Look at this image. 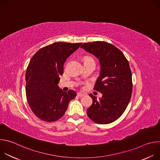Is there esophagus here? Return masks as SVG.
<instances>
[{
	"mask_svg": "<svg viewBox=\"0 0 160 160\" xmlns=\"http://www.w3.org/2000/svg\"><path fill=\"white\" fill-rule=\"evenodd\" d=\"M77 96H78V97L81 98V97L84 96H85V94H83V93H81V92H78V93H77Z\"/></svg>",
	"mask_w": 160,
	"mask_h": 160,
	"instance_id": "obj_1",
	"label": "esophagus"
}]
</instances>
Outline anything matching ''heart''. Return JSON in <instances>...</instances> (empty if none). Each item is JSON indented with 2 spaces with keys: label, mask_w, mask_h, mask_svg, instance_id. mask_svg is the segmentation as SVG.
I'll list each match as a JSON object with an SVG mask.
<instances>
[{
  "label": "heart",
  "mask_w": 160,
  "mask_h": 160,
  "mask_svg": "<svg viewBox=\"0 0 160 160\" xmlns=\"http://www.w3.org/2000/svg\"><path fill=\"white\" fill-rule=\"evenodd\" d=\"M94 61V59L91 57H90V56H85L84 58V62L85 61Z\"/></svg>",
  "instance_id": "b5f03b06"
}]
</instances>
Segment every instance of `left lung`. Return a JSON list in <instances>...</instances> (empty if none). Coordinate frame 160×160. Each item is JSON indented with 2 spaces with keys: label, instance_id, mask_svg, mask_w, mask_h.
<instances>
[{
  "label": "left lung",
  "instance_id": "8db88e82",
  "mask_svg": "<svg viewBox=\"0 0 160 160\" xmlns=\"http://www.w3.org/2000/svg\"><path fill=\"white\" fill-rule=\"evenodd\" d=\"M80 48L98 58L101 66L94 89L102 96L97 100L89 94L92 104L87 110V115L96 123H112L122 115L131 98L133 85L128 61L120 49L106 42L84 43Z\"/></svg>",
  "mask_w": 160,
  "mask_h": 160
}]
</instances>
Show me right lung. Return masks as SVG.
I'll list each match as a JSON object with an SVG mask.
<instances>
[{
	"label": "right lung",
	"instance_id": "obj_1",
	"mask_svg": "<svg viewBox=\"0 0 160 160\" xmlns=\"http://www.w3.org/2000/svg\"><path fill=\"white\" fill-rule=\"evenodd\" d=\"M82 43L55 42L39 49L27 67L26 95L30 109L40 120L51 122L61 118L77 93L64 92L58 83L63 65Z\"/></svg>",
	"mask_w": 160,
	"mask_h": 160
}]
</instances>
